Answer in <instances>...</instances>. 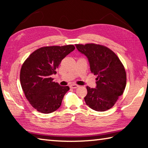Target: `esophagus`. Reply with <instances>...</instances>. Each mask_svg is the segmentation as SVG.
I'll return each instance as SVG.
<instances>
[{
    "instance_id": "esophagus-1",
    "label": "esophagus",
    "mask_w": 148,
    "mask_h": 148,
    "mask_svg": "<svg viewBox=\"0 0 148 148\" xmlns=\"http://www.w3.org/2000/svg\"><path fill=\"white\" fill-rule=\"evenodd\" d=\"M70 87L72 89H76L77 87H79V86H77L76 84H71V86H70Z\"/></svg>"
}]
</instances>
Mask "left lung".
<instances>
[{
  "label": "left lung",
  "instance_id": "8db88e82",
  "mask_svg": "<svg viewBox=\"0 0 148 148\" xmlns=\"http://www.w3.org/2000/svg\"><path fill=\"white\" fill-rule=\"evenodd\" d=\"M77 49L88 59L90 71L97 76L96 87L87 86L85 102L91 109L104 112L114 106L126 86V72L114 52L101 45L76 44Z\"/></svg>",
  "mask_w": 148,
  "mask_h": 148
}]
</instances>
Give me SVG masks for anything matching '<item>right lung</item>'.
<instances>
[{"instance_id": "right-lung-1", "label": "right lung", "mask_w": 148, "mask_h": 148, "mask_svg": "<svg viewBox=\"0 0 148 148\" xmlns=\"http://www.w3.org/2000/svg\"><path fill=\"white\" fill-rule=\"evenodd\" d=\"M73 45L40 47L30 55L22 65L20 82L27 99L37 111L49 114L61 106L70 89L53 82L51 75L67 55L74 51Z\"/></svg>"}]
</instances>
